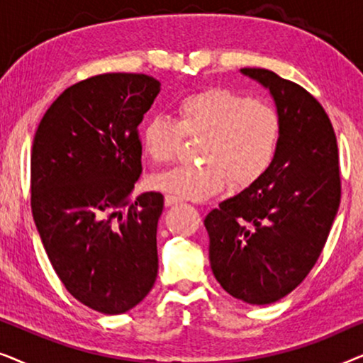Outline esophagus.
Returning a JSON list of instances; mask_svg holds the SVG:
<instances>
[{"mask_svg": "<svg viewBox=\"0 0 363 363\" xmlns=\"http://www.w3.org/2000/svg\"><path fill=\"white\" fill-rule=\"evenodd\" d=\"M180 201H182L180 198H177V196H173V195H167V196H165V205H167V206L178 205V203H180Z\"/></svg>", "mask_w": 363, "mask_h": 363, "instance_id": "obj_1", "label": "esophagus"}]
</instances>
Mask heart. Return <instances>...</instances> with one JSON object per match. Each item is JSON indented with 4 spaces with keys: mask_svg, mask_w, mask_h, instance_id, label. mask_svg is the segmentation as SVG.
Wrapping results in <instances>:
<instances>
[{
    "mask_svg": "<svg viewBox=\"0 0 363 363\" xmlns=\"http://www.w3.org/2000/svg\"><path fill=\"white\" fill-rule=\"evenodd\" d=\"M282 121L271 102L223 87L190 94L177 104L175 121L150 117L142 128L143 150L155 163H170L183 140L201 138L200 163L153 177V185L180 200H203L231 186L245 188L264 175L279 150Z\"/></svg>",
    "mask_w": 363,
    "mask_h": 363,
    "instance_id": "b5f03b06",
    "label": "heart"
}]
</instances>
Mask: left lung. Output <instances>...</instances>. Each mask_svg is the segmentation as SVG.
Segmentation results:
<instances>
[{"instance_id":"obj_1","label":"left lung","mask_w":363,"mask_h":363,"mask_svg":"<svg viewBox=\"0 0 363 363\" xmlns=\"http://www.w3.org/2000/svg\"><path fill=\"white\" fill-rule=\"evenodd\" d=\"M271 92L282 121L264 175L208 213L213 274L223 289L264 306L294 291L319 259L340 205L339 148L330 118L299 84L245 67Z\"/></svg>"}]
</instances>
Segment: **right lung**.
Wrapping results in <instances>:
<instances>
[{
	"label": "right lung",
	"instance_id": "add662e5",
	"mask_svg": "<svg viewBox=\"0 0 363 363\" xmlns=\"http://www.w3.org/2000/svg\"><path fill=\"white\" fill-rule=\"evenodd\" d=\"M160 92L145 74L112 72L67 87L39 122L31 210L64 287L102 314L143 301L158 272L163 195L130 200L142 173L138 125Z\"/></svg>",
	"mask_w": 363,
	"mask_h": 363
}]
</instances>
